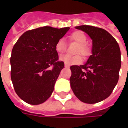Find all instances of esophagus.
<instances>
[{
  "instance_id": "obj_1",
  "label": "esophagus",
  "mask_w": 128,
  "mask_h": 128,
  "mask_svg": "<svg viewBox=\"0 0 128 128\" xmlns=\"http://www.w3.org/2000/svg\"><path fill=\"white\" fill-rule=\"evenodd\" d=\"M64 66H65V68H68L70 67V66L68 65V64H64Z\"/></svg>"
}]
</instances>
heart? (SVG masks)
Instances as JSON below:
<instances>
[{
	"mask_svg": "<svg viewBox=\"0 0 128 128\" xmlns=\"http://www.w3.org/2000/svg\"><path fill=\"white\" fill-rule=\"evenodd\" d=\"M71 39L79 44L77 50V53H80L82 56H88L90 53L88 46L86 44L87 38L82 32H75L70 36ZM55 49L59 55H62L66 50V45L64 38H60L55 45ZM60 60L68 65H76L80 64L82 62V59L80 56H64L60 58Z\"/></svg>",
	"mask_w": 128,
	"mask_h": 128,
	"instance_id": "1",
	"label": "heart"
}]
</instances>
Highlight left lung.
Segmentation results:
<instances>
[{
	"instance_id": "left-lung-1",
	"label": "left lung",
	"mask_w": 128,
	"mask_h": 128,
	"mask_svg": "<svg viewBox=\"0 0 128 128\" xmlns=\"http://www.w3.org/2000/svg\"><path fill=\"white\" fill-rule=\"evenodd\" d=\"M92 40V55L84 65L71 66L70 87L81 102L96 104L110 96L118 80L121 51L116 40L105 29L75 26Z\"/></svg>"
}]
</instances>
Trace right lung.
<instances>
[{"mask_svg": "<svg viewBox=\"0 0 128 128\" xmlns=\"http://www.w3.org/2000/svg\"><path fill=\"white\" fill-rule=\"evenodd\" d=\"M69 29L43 26L29 30L14 46L11 79L16 94L24 102L38 105L51 95L64 66L63 62L58 61L55 45Z\"/></svg>", "mask_w": 128, "mask_h": 128, "instance_id": "obj_1", "label": "right lung"}]
</instances>
